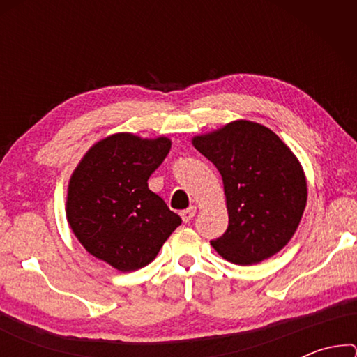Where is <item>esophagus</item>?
I'll list each match as a JSON object with an SVG mask.
<instances>
[{"mask_svg": "<svg viewBox=\"0 0 357 357\" xmlns=\"http://www.w3.org/2000/svg\"><path fill=\"white\" fill-rule=\"evenodd\" d=\"M195 214H197V208L190 206V208H187L184 211H181V219H183L187 223V222H190L193 217H195Z\"/></svg>", "mask_w": 357, "mask_h": 357, "instance_id": "esophagus-1", "label": "esophagus"}]
</instances>
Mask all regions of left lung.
<instances>
[{
	"label": "left lung",
	"instance_id": "8db88e82",
	"mask_svg": "<svg viewBox=\"0 0 357 357\" xmlns=\"http://www.w3.org/2000/svg\"><path fill=\"white\" fill-rule=\"evenodd\" d=\"M193 146L219 170L225 189L228 228L213 239L228 261H263L287 245L307 203L302 167L273 130L234 121L213 134L195 137Z\"/></svg>",
	"mask_w": 357,
	"mask_h": 357
}]
</instances>
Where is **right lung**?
I'll list each match as a JSON object with an SVG mask.
<instances>
[{"label":"right lung","mask_w":357,"mask_h":357,"mask_svg":"<svg viewBox=\"0 0 357 357\" xmlns=\"http://www.w3.org/2000/svg\"><path fill=\"white\" fill-rule=\"evenodd\" d=\"M170 148L165 137L112 135L88 151L70 178L66 213L72 231L91 255L121 273L153 261L181 225L148 187Z\"/></svg>","instance_id":"obj_1"}]
</instances>
